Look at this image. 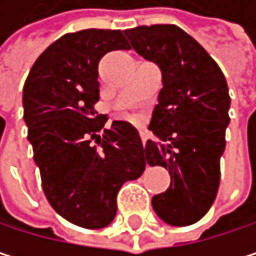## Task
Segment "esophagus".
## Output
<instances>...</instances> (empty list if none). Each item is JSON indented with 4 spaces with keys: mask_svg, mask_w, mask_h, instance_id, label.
Listing matches in <instances>:
<instances>
[{
    "mask_svg": "<svg viewBox=\"0 0 256 256\" xmlns=\"http://www.w3.org/2000/svg\"><path fill=\"white\" fill-rule=\"evenodd\" d=\"M140 139H142V144L145 146V142H146V133L145 132H140Z\"/></svg>",
    "mask_w": 256,
    "mask_h": 256,
    "instance_id": "obj_1",
    "label": "esophagus"
}]
</instances>
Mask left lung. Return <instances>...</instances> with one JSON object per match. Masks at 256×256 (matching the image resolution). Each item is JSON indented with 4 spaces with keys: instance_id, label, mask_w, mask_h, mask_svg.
Segmentation results:
<instances>
[{
    "instance_id": "left-lung-1",
    "label": "left lung",
    "mask_w": 256,
    "mask_h": 256,
    "mask_svg": "<svg viewBox=\"0 0 256 256\" xmlns=\"http://www.w3.org/2000/svg\"><path fill=\"white\" fill-rule=\"evenodd\" d=\"M124 34L163 76L150 123L156 139L146 140L144 156L150 166L169 170L170 185L152 197V208L170 226H191L208 214L220 188L230 123L227 81L210 54L179 26L142 25Z\"/></svg>"
}]
</instances>
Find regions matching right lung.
I'll use <instances>...</instances> for the list:
<instances>
[{"label": "right lung", "instance_id": "1", "mask_svg": "<svg viewBox=\"0 0 256 256\" xmlns=\"http://www.w3.org/2000/svg\"><path fill=\"white\" fill-rule=\"evenodd\" d=\"M128 48L120 29L70 32L40 54L25 81L24 118L42 191L62 218L82 228L106 227L122 185L145 170L138 130L128 122L106 128V114L94 108L99 60Z\"/></svg>", "mask_w": 256, "mask_h": 256}]
</instances>
